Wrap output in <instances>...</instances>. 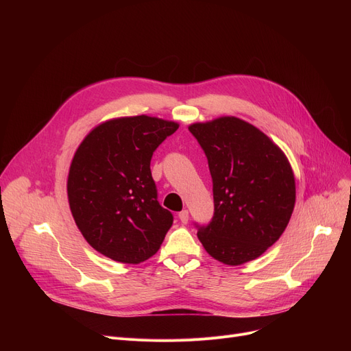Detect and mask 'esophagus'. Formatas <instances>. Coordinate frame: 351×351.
Listing matches in <instances>:
<instances>
[{
	"instance_id": "obj_1",
	"label": "esophagus",
	"mask_w": 351,
	"mask_h": 351,
	"mask_svg": "<svg viewBox=\"0 0 351 351\" xmlns=\"http://www.w3.org/2000/svg\"><path fill=\"white\" fill-rule=\"evenodd\" d=\"M178 217H179V220L182 223H188V220H189V212L185 209V210H182V212H179L178 213Z\"/></svg>"
}]
</instances>
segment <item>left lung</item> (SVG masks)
Returning a JSON list of instances; mask_svg holds the SVG:
<instances>
[{
	"mask_svg": "<svg viewBox=\"0 0 351 351\" xmlns=\"http://www.w3.org/2000/svg\"><path fill=\"white\" fill-rule=\"evenodd\" d=\"M213 182L215 213L197 226L213 259L239 266L263 254L285 232L296 202L291 166L261 129L236 117L189 126Z\"/></svg>",
	"mask_w": 351,
	"mask_h": 351,
	"instance_id": "8db88e82",
	"label": "left lung"
}]
</instances>
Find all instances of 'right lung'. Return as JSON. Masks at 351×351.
Here are the masks:
<instances>
[{"mask_svg":"<svg viewBox=\"0 0 351 351\" xmlns=\"http://www.w3.org/2000/svg\"><path fill=\"white\" fill-rule=\"evenodd\" d=\"M178 128L146 115L109 119L92 129L73 155L66 182L73 220L109 259L145 262L171 229L173 216L158 202L151 159Z\"/></svg>","mask_w":351,"mask_h":351,"instance_id":"right-lung-1","label":"right lung"}]
</instances>
